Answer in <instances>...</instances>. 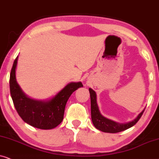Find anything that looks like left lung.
<instances>
[{"label": "left lung", "instance_id": "obj_1", "mask_svg": "<svg viewBox=\"0 0 159 159\" xmlns=\"http://www.w3.org/2000/svg\"><path fill=\"white\" fill-rule=\"evenodd\" d=\"M89 90L91 98V114H92V123L97 129L100 130L102 132L117 133L127 129L134 126V124H136V123H137L139 120V118L143 116L144 111H145L144 110L142 111L138 116L132 121L126 123V124H118V123L107 119L101 115L98 106H97L96 93L92 89H89Z\"/></svg>", "mask_w": 159, "mask_h": 159}]
</instances>
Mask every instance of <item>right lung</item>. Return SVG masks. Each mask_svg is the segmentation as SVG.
<instances>
[{
  "instance_id": "obj_1",
  "label": "right lung",
  "mask_w": 159,
  "mask_h": 159,
  "mask_svg": "<svg viewBox=\"0 0 159 159\" xmlns=\"http://www.w3.org/2000/svg\"><path fill=\"white\" fill-rule=\"evenodd\" d=\"M18 56L10 73V93L19 116L25 123L41 129H51L63 120L65 105L73 92L82 87L81 82L70 83L49 101L42 102L27 97L16 83L15 70Z\"/></svg>"
}]
</instances>
